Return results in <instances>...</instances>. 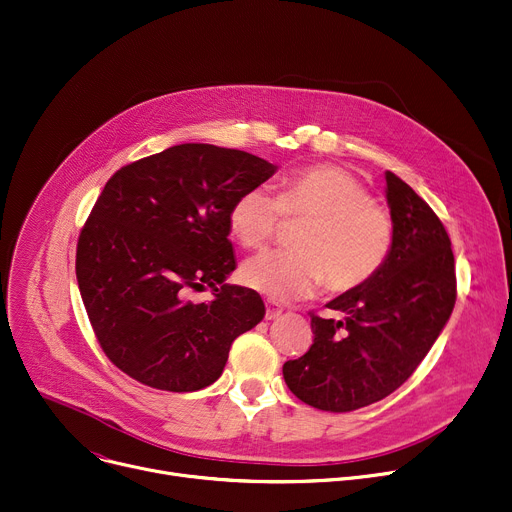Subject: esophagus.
Wrapping results in <instances>:
<instances>
[{
	"label": "esophagus",
	"mask_w": 512,
	"mask_h": 512,
	"mask_svg": "<svg viewBox=\"0 0 512 512\" xmlns=\"http://www.w3.org/2000/svg\"><path fill=\"white\" fill-rule=\"evenodd\" d=\"M282 315V309L278 304H274V302H269L267 304V309H265V319L267 321H271V319H278Z\"/></svg>",
	"instance_id": "obj_1"
}]
</instances>
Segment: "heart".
<instances>
[{
    "mask_svg": "<svg viewBox=\"0 0 512 512\" xmlns=\"http://www.w3.org/2000/svg\"><path fill=\"white\" fill-rule=\"evenodd\" d=\"M282 216L306 220L296 234L298 251H265L245 261V286L274 300L309 296L323 284L331 292L364 286L383 267L393 245V222L370 199L364 183L333 164L296 170L280 183L278 197L253 187L228 212L232 236L247 249H261Z\"/></svg>",
    "mask_w": 512,
    "mask_h": 512,
    "instance_id": "b5f03b06",
    "label": "heart"
}]
</instances>
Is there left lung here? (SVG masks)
I'll use <instances>...</instances> for the list:
<instances>
[{"label":"left lung","mask_w":512,"mask_h":512,"mask_svg":"<svg viewBox=\"0 0 512 512\" xmlns=\"http://www.w3.org/2000/svg\"><path fill=\"white\" fill-rule=\"evenodd\" d=\"M385 179L393 222L387 261L364 286L327 304L344 321L313 313V346L284 364L288 389L323 412H354L399 389L455 306V257L445 226L391 170Z\"/></svg>","instance_id":"8db88e82"}]
</instances>
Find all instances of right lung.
I'll list each match as a JSON object with an SVG mask.
<instances>
[{
    "label": "right lung",
    "instance_id": "right-lung-1",
    "mask_svg": "<svg viewBox=\"0 0 512 512\" xmlns=\"http://www.w3.org/2000/svg\"><path fill=\"white\" fill-rule=\"evenodd\" d=\"M278 170L243 150L181 144L107 181L80 232L76 278L107 358L142 385L187 393L218 381L234 339L265 315L261 296L226 278L234 199ZM210 285L195 305L189 289Z\"/></svg>",
    "mask_w": 512,
    "mask_h": 512
}]
</instances>
